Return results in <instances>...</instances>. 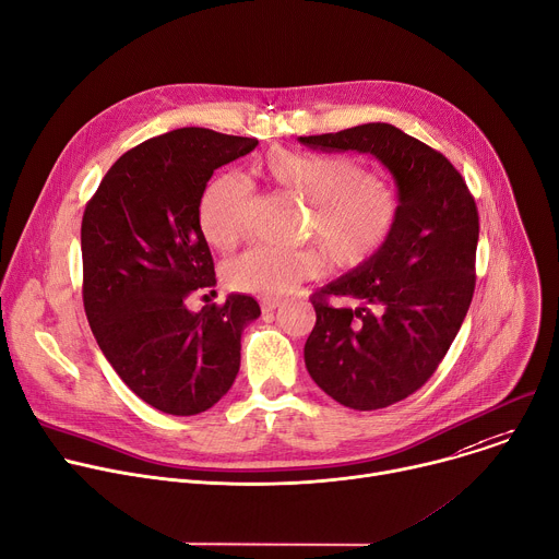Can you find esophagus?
Returning <instances> with one entry per match:
<instances>
[{
    "mask_svg": "<svg viewBox=\"0 0 559 559\" xmlns=\"http://www.w3.org/2000/svg\"><path fill=\"white\" fill-rule=\"evenodd\" d=\"M261 308H263V312H272V310L281 308V300L278 298H261Z\"/></svg>",
    "mask_w": 559,
    "mask_h": 559,
    "instance_id": "esophagus-1",
    "label": "esophagus"
}]
</instances>
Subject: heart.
<instances>
[{
    "instance_id": "1",
    "label": "heart",
    "mask_w": 559,
    "mask_h": 559,
    "mask_svg": "<svg viewBox=\"0 0 559 559\" xmlns=\"http://www.w3.org/2000/svg\"><path fill=\"white\" fill-rule=\"evenodd\" d=\"M265 178L310 205L308 240L319 251L251 247L225 265L227 283L238 292L283 296L325 265L357 270L390 240L401 202L396 187L343 154L272 148L263 156ZM251 187L236 174L214 178L200 198L198 223L216 249H229L245 234Z\"/></svg>"
}]
</instances>
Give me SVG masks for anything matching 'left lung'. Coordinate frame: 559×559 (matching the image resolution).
<instances>
[{"label":"left lung","instance_id":"8db88e82","mask_svg":"<svg viewBox=\"0 0 559 559\" xmlns=\"http://www.w3.org/2000/svg\"><path fill=\"white\" fill-rule=\"evenodd\" d=\"M298 142L370 154L396 182L401 212L390 240L312 296L317 325L306 341V368L325 394L352 411L388 408L435 374L466 319L479 240L475 198L445 156L385 122Z\"/></svg>","mask_w":559,"mask_h":559}]
</instances>
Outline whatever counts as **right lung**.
<instances>
[{
	"label": "right lung",
	"mask_w": 559,
	"mask_h": 559,
	"mask_svg": "<svg viewBox=\"0 0 559 559\" xmlns=\"http://www.w3.org/2000/svg\"><path fill=\"white\" fill-rule=\"evenodd\" d=\"M257 138L187 127L116 160L82 216V298L93 336L118 377L156 411H210L240 368V334L261 317L247 294L191 312L216 285L198 223L214 171L257 148Z\"/></svg>",
	"instance_id": "add662e5"
}]
</instances>
